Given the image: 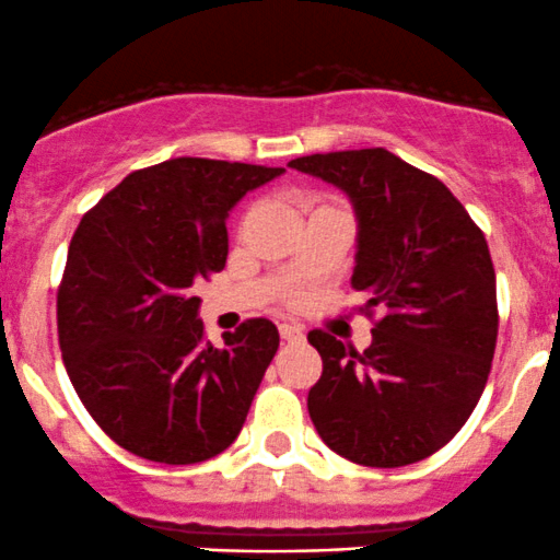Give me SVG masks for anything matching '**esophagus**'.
Here are the masks:
<instances>
[{
    "mask_svg": "<svg viewBox=\"0 0 560 560\" xmlns=\"http://www.w3.org/2000/svg\"><path fill=\"white\" fill-rule=\"evenodd\" d=\"M280 338H282V341H288V343L304 341V330H301L299 325L282 323V325H280Z\"/></svg>",
    "mask_w": 560,
    "mask_h": 560,
    "instance_id": "esophagus-1",
    "label": "esophagus"
}]
</instances>
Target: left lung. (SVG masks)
<instances>
[{
	"label": "left lung",
	"mask_w": 560,
	"mask_h": 560,
	"mask_svg": "<svg viewBox=\"0 0 560 560\" xmlns=\"http://www.w3.org/2000/svg\"><path fill=\"white\" fill-rule=\"evenodd\" d=\"M293 168L341 187L360 219L351 285L375 319L364 351L312 330L323 375L310 418L351 463L399 468L423 460L466 425L498 343V285L487 237L433 174L386 148L314 153Z\"/></svg>",
	"instance_id": "1"
}]
</instances>
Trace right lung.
I'll list each match as a JSON object with an SVG mask.
<instances>
[{"label": "right lung", "mask_w": 560, "mask_h": 560, "mask_svg": "<svg viewBox=\"0 0 560 560\" xmlns=\"http://www.w3.org/2000/svg\"><path fill=\"white\" fill-rule=\"evenodd\" d=\"M285 168L172 159L137 168L81 217L58 288V338L81 405L118 447L203 463L246 423L278 328L250 317L206 341L198 280L228 261V211Z\"/></svg>", "instance_id": "add662e5"}]
</instances>
